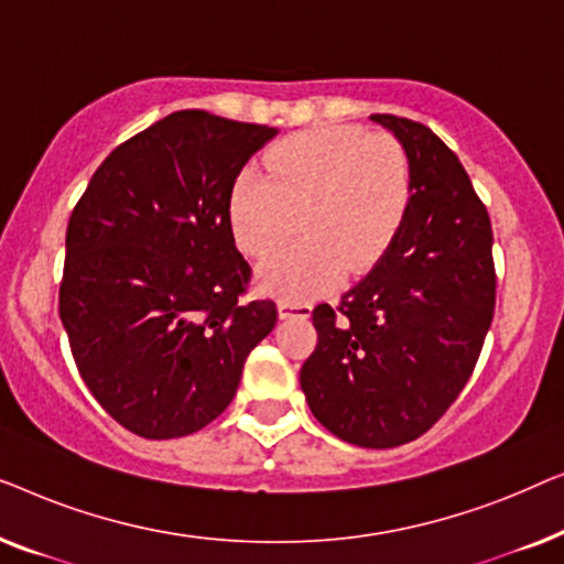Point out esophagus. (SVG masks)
<instances>
[{
	"label": "esophagus",
	"mask_w": 564,
	"mask_h": 564,
	"mask_svg": "<svg viewBox=\"0 0 564 564\" xmlns=\"http://www.w3.org/2000/svg\"><path fill=\"white\" fill-rule=\"evenodd\" d=\"M276 311H280V318H307L313 305L303 303V300H280Z\"/></svg>",
	"instance_id": "1"
}]
</instances>
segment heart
<instances>
[{"mask_svg":"<svg viewBox=\"0 0 564 564\" xmlns=\"http://www.w3.org/2000/svg\"><path fill=\"white\" fill-rule=\"evenodd\" d=\"M411 203V164L390 141L354 128H315L276 143L267 172L246 166L230 192L238 249L269 257L303 215L305 241L261 269V288L307 300L334 290L346 269L369 272L398 236Z\"/></svg>","mask_w":564,"mask_h":564,"instance_id":"obj_1","label":"heart"}]
</instances>
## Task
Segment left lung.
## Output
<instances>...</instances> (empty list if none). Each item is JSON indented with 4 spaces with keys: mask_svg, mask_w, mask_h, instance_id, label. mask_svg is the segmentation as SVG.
Returning a JSON list of instances; mask_svg holds the SVG:
<instances>
[{
    "mask_svg": "<svg viewBox=\"0 0 564 564\" xmlns=\"http://www.w3.org/2000/svg\"><path fill=\"white\" fill-rule=\"evenodd\" d=\"M411 161V203L377 267L313 311L300 388L330 434L390 449L426 434L465 390L496 313L488 207L423 122L372 115Z\"/></svg>",
    "mask_w": 564,
    "mask_h": 564,
    "instance_id": "left-lung-1",
    "label": "left lung"
}]
</instances>
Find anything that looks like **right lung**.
<instances>
[{"mask_svg": "<svg viewBox=\"0 0 564 564\" xmlns=\"http://www.w3.org/2000/svg\"><path fill=\"white\" fill-rule=\"evenodd\" d=\"M276 133L180 110L107 156L66 228L58 313L97 403L143 438H180L218 419L243 361L276 323L249 300L230 192Z\"/></svg>", "mask_w": 564, "mask_h": 564, "instance_id": "1", "label": "right lung"}]
</instances>
